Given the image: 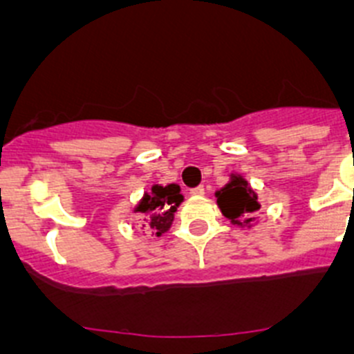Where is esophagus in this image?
Segmentation results:
<instances>
[{
    "label": "esophagus",
    "mask_w": 354,
    "mask_h": 354,
    "mask_svg": "<svg viewBox=\"0 0 354 354\" xmlns=\"http://www.w3.org/2000/svg\"><path fill=\"white\" fill-rule=\"evenodd\" d=\"M192 196H204L206 194V190H204V187H197V188H192Z\"/></svg>",
    "instance_id": "1"
}]
</instances>
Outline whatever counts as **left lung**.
Wrapping results in <instances>:
<instances>
[{"instance_id":"8db88e82","label":"left lung","mask_w":354,"mask_h":354,"mask_svg":"<svg viewBox=\"0 0 354 354\" xmlns=\"http://www.w3.org/2000/svg\"><path fill=\"white\" fill-rule=\"evenodd\" d=\"M214 196L222 214L232 225L241 229H252L255 225L259 220L257 213L260 209V201L255 188L243 174L230 173L229 183L216 190Z\"/></svg>"}]
</instances>
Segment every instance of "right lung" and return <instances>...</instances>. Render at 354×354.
Listing matches in <instances>:
<instances>
[{
    "mask_svg": "<svg viewBox=\"0 0 354 354\" xmlns=\"http://www.w3.org/2000/svg\"><path fill=\"white\" fill-rule=\"evenodd\" d=\"M183 194L178 183L153 185L151 190L143 194L140 203L134 206V213H141L147 230L160 237L171 229L174 222V213L183 203Z\"/></svg>",
    "mask_w": 354,
    "mask_h": 354,
    "instance_id": "obj_1",
    "label": "right lung"
}]
</instances>
